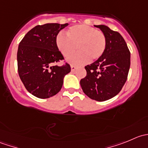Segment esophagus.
I'll list each match as a JSON object with an SVG mask.
<instances>
[{"mask_svg":"<svg viewBox=\"0 0 148 148\" xmlns=\"http://www.w3.org/2000/svg\"><path fill=\"white\" fill-rule=\"evenodd\" d=\"M76 69H77V67L74 66H73V65L71 66V71H75Z\"/></svg>","mask_w":148,"mask_h":148,"instance_id":"34e87169","label":"esophagus"}]
</instances>
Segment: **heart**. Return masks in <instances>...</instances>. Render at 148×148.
I'll use <instances>...</instances> for the list:
<instances>
[{
	"mask_svg": "<svg viewBox=\"0 0 148 148\" xmlns=\"http://www.w3.org/2000/svg\"><path fill=\"white\" fill-rule=\"evenodd\" d=\"M56 45L64 57L68 58L76 48L78 51L68 59L70 64L82 65L91 60H97L102 56L107 46L104 33L95 28L79 24L70 27L66 36L59 33L56 37Z\"/></svg>",
	"mask_w": 148,
	"mask_h": 148,
	"instance_id": "b5f03b06",
	"label": "heart"
}]
</instances>
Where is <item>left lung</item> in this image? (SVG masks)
<instances>
[{"mask_svg":"<svg viewBox=\"0 0 148 148\" xmlns=\"http://www.w3.org/2000/svg\"><path fill=\"white\" fill-rule=\"evenodd\" d=\"M100 28L107 39L104 53L96 62L85 66L86 76L80 81L84 93L98 102L108 100L120 92L127 79L130 52L123 37L104 25Z\"/></svg>","mask_w":148,"mask_h":148,"instance_id":"8db88e82","label":"left lung"}]
</instances>
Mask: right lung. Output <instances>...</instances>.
Returning a JSON list of instances; mask_svg holds the SVG:
<instances>
[{
    "label": "right lung",
    "instance_id": "add662e5",
    "mask_svg": "<svg viewBox=\"0 0 148 148\" xmlns=\"http://www.w3.org/2000/svg\"><path fill=\"white\" fill-rule=\"evenodd\" d=\"M68 23H46L30 30L21 41L17 52L18 71L28 92L40 99L51 97L61 90L64 77L71 71L56 45V37Z\"/></svg>",
    "mask_w": 148,
    "mask_h": 148
}]
</instances>
